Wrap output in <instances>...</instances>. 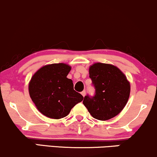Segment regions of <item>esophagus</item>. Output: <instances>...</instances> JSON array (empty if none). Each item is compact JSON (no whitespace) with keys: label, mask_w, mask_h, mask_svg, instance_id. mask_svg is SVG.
Listing matches in <instances>:
<instances>
[{"label":"esophagus","mask_w":157,"mask_h":157,"mask_svg":"<svg viewBox=\"0 0 157 157\" xmlns=\"http://www.w3.org/2000/svg\"><path fill=\"white\" fill-rule=\"evenodd\" d=\"M81 94H82V95H83V96H85V95H86V91L85 90H84V91H82V93H81Z\"/></svg>","instance_id":"34e87169"}]
</instances>
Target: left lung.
Listing matches in <instances>:
<instances>
[{"label":"left lung","mask_w":157,"mask_h":157,"mask_svg":"<svg viewBox=\"0 0 157 157\" xmlns=\"http://www.w3.org/2000/svg\"><path fill=\"white\" fill-rule=\"evenodd\" d=\"M95 95L84 97L83 104L94 118L107 121L123 110L128 100L130 84L115 66L95 63L90 67Z\"/></svg>","instance_id":"8db88e82"}]
</instances>
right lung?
<instances>
[{"instance_id":"add662e5","label":"right lung","mask_w":157,"mask_h":157,"mask_svg":"<svg viewBox=\"0 0 157 157\" xmlns=\"http://www.w3.org/2000/svg\"><path fill=\"white\" fill-rule=\"evenodd\" d=\"M71 67L63 63L45 65L35 73L29 85V95L42 115L53 119L66 117L84 97L73 89L67 75Z\"/></svg>"}]
</instances>
